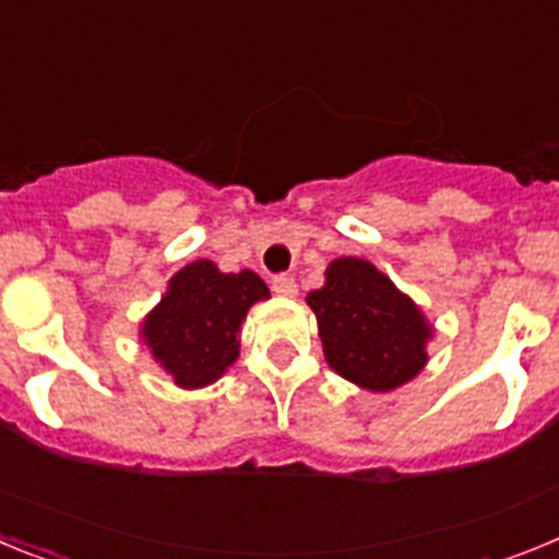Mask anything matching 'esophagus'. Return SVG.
<instances>
[{
    "label": "esophagus",
    "mask_w": 559,
    "mask_h": 559,
    "mask_svg": "<svg viewBox=\"0 0 559 559\" xmlns=\"http://www.w3.org/2000/svg\"><path fill=\"white\" fill-rule=\"evenodd\" d=\"M271 288H274L276 296H285V299H294L296 290H299L294 283V276H288V274L274 276V280H271Z\"/></svg>",
    "instance_id": "obj_1"
}]
</instances>
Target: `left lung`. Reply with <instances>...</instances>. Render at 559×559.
Here are the masks:
<instances>
[{
	"label": "left lung",
	"instance_id": "left-lung-1",
	"mask_svg": "<svg viewBox=\"0 0 559 559\" xmlns=\"http://www.w3.org/2000/svg\"><path fill=\"white\" fill-rule=\"evenodd\" d=\"M324 358L349 383L392 392L426 367L433 328L383 271L358 257H338L324 271V288L310 290Z\"/></svg>",
	"mask_w": 559,
	"mask_h": 559
}]
</instances>
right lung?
<instances>
[{
	"mask_svg": "<svg viewBox=\"0 0 559 559\" xmlns=\"http://www.w3.org/2000/svg\"><path fill=\"white\" fill-rule=\"evenodd\" d=\"M269 288L254 271L224 274L210 260L185 265L142 322V341L176 386H210L240 355V324Z\"/></svg>",
	"mask_w": 559,
	"mask_h": 559,
	"instance_id": "obj_1",
	"label": "right lung"
}]
</instances>
